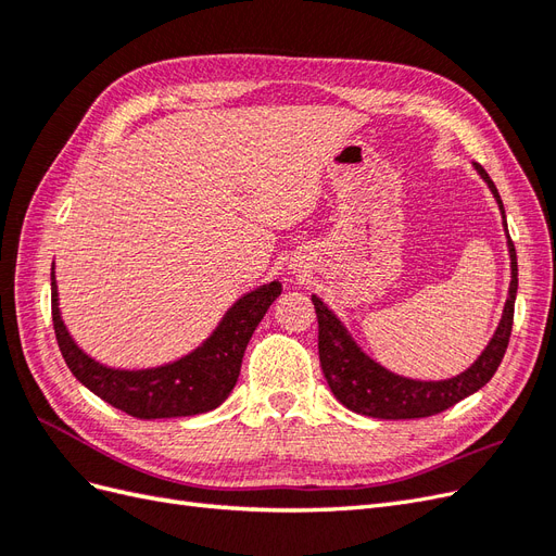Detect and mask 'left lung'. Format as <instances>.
<instances>
[{"label": "left lung", "mask_w": 556, "mask_h": 556, "mask_svg": "<svg viewBox=\"0 0 556 556\" xmlns=\"http://www.w3.org/2000/svg\"><path fill=\"white\" fill-rule=\"evenodd\" d=\"M478 174L490 185L492 194L496 197V204L503 215V225H506V211H503V201L494 180L490 178L482 166L476 162ZM508 229V225H506ZM510 250V268L513 280L508 290L506 308L492 336L490 345L484 348L482 355L473 362V366L466 368L464 374L450 380H435L422 382L401 378L392 371H387L371 357H366L357 348V343L350 339L345 327L339 323L323 301L313 296V306L317 313V350H319V364H323V374L331 387L333 396L339 399L345 408L352 413H359L366 417L378 419H417L429 417L435 413H443L454 403L478 392L480 387L492 380L496 368L506 355V348L513 331V315H515V296H517V252L508 237Z\"/></svg>", "instance_id": "obj_1"}]
</instances>
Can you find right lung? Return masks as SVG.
<instances>
[{
  "instance_id": "obj_1",
  "label": "right lung",
  "mask_w": 556,
  "mask_h": 556,
  "mask_svg": "<svg viewBox=\"0 0 556 556\" xmlns=\"http://www.w3.org/2000/svg\"><path fill=\"white\" fill-rule=\"evenodd\" d=\"M280 294V282H268L241 296L211 339L174 364L146 371L106 368L83 352L66 331L58 308V285L50 274V306L62 357L78 382L99 399L139 419L190 417L220 406L239 380L243 352L252 331Z\"/></svg>"
}]
</instances>
